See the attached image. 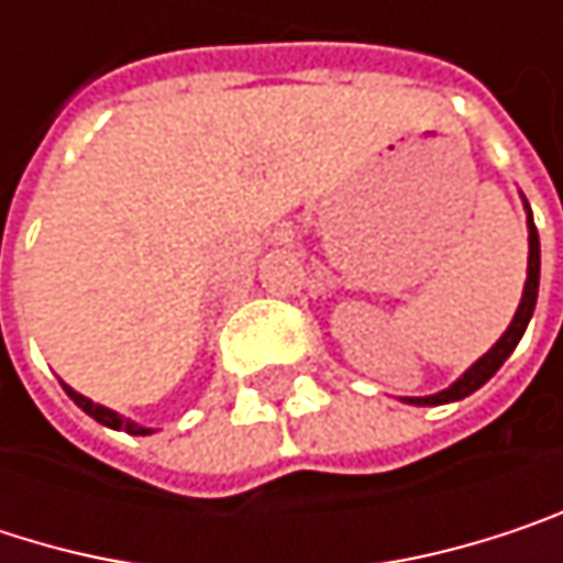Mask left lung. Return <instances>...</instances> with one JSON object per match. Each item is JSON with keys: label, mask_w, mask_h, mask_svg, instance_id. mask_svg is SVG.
I'll use <instances>...</instances> for the list:
<instances>
[{"label": "left lung", "mask_w": 563, "mask_h": 563, "mask_svg": "<svg viewBox=\"0 0 563 563\" xmlns=\"http://www.w3.org/2000/svg\"><path fill=\"white\" fill-rule=\"evenodd\" d=\"M528 208V205H525ZM538 277H541V244H538V231H534V221H531V208H528V280H525V292H521V302L515 309V319L503 332V339L473 365L463 372V378H456L450 388L437 394H427V397H404L407 404H420V407H433V404H450V400H463L473 391H479L503 365L506 358L515 352V345L521 342L528 322H531V312H534V302H538Z\"/></svg>", "instance_id": "1"}]
</instances>
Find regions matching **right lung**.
I'll return each instance as SVG.
<instances>
[{"label": "right lung", "mask_w": 563, "mask_h": 563, "mask_svg": "<svg viewBox=\"0 0 563 563\" xmlns=\"http://www.w3.org/2000/svg\"><path fill=\"white\" fill-rule=\"evenodd\" d=\"M64 391H67V397H70L84 413H90L97 423H103V427H110V430H126V433H133V437H146V433H153L150 427H140V423L126 420L123 413H117V410H110V407H103V404H93L90 397L77 394L74 388H67V385H64Z\"/></svg>", "instance_id": "right-lung-1"}]
</instances>
